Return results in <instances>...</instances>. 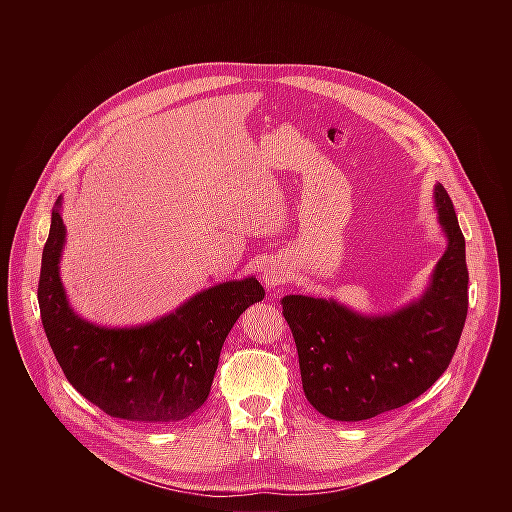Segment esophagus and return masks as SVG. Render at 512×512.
Listing matches in <instances>:
<instances>
[{"mask_svg": "<svg viewBox=\"0 0 512 512\" xmlns=\"http://www.w3.org/2000/svg\"><path fill=\"white\" fill-rule=\"evenodd\" d=\"M261 279H263V283H265L267 289H275V287H279V285H283V283L287 281V273H285L283 267L271 263V265H267V267L263 269Z\"/></svg>", "mask_w": 512, "mask_h": 512, "instance_id": "34e87169", "label": "esophagus"}]
</instances>
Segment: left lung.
Returning <instances> with one entry per match:
<instances>
[{
  "instance_id": "1",
  "label": "left lung",
  "mask_w": 512,
  "mask_h": 512,
  "mask_svg": "<svg viewBox=\"0 0 512 512\" xmlns=\"http://www.w3.org/2000/svg\"><path fill=\"white\" fill-rule=\"evenodd\" d=\"M433 202L448 245L419 298L377 316L334 298H281L306 399L324 417L362 421L403 407L448 369L468 314L466 241L442 184Z\"/></svg>"
}]
</instances>
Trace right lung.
I'll list each match as a JSON object with an SVG mask.
<instances>
[{"label":"right lung","instance_id":"obj_1","mask_svg":"<svg viewBox=\"0 0 512 512\" xmlns=\"http://www.w3.org/2000/svg\"><path fill=\"white\" fill-rule=\"evenodd\" d=\"M66 243L62 196L42 251L38 304L50 348L68 383L105 413L137 423L190 417L210 393L223 344L265 289L251 275L206 287L170 314L139 326L111 328L70 306L60 279Z\"/></svg>","mask_w":512,"mask_h":512}]
</instances>
